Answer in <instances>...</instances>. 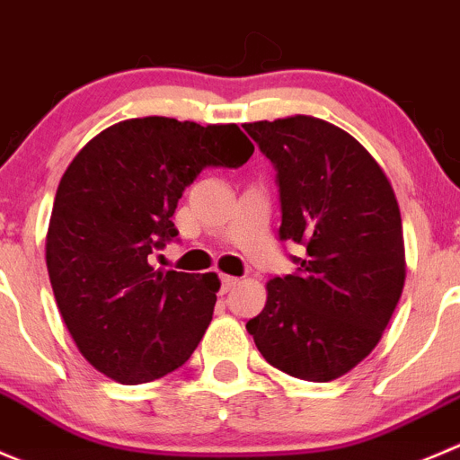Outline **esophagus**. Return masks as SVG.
<instances>
[{"instance_id":"obj_1","label":"esophagus","mask_w":460,"mask_h":460,"mask_svg":"<svg viewBox=\"0 0 460 460\" xmlns=\"http://www.w3.org/2000/svg\"><path fill=\"white\" fill-rule=\"evenodd\" d=\"M238 283H240V280L235 279V276L222 274V276H220V289H222V294H226V292H229V289H234Z\"/></svg>"}]
</instances>
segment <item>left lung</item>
I'll return each mask as SVG.
<instances>
[{"instance_id":"left-lung-1","label":"left lung","mask_w":460,"mask_h":460,"mask_svg":"<svg viewBox=\"0 0 460 460\" xmlns=\"http://www.w3.org/2000/svg\"><path fill=\"white\" fill-rule=\"evenodd\" d=\"M279 171L280 240L305 247L296 274L271 279L247 321L262 358L330 382L377 346L407 279L402 217L389 177L355 137L305 114L244 123Z\"/></svg>"}]
</instances>
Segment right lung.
Returning <instances> with one entry per match:
<instances>
[{"instance_id": "obj_1", "label": "right lung", "mask_w": 460, "mask_h": 460, "mask_svg": "<svg viewBox=\"0 0 460 460\" xmlns=\"http://www.w3.org/2000/svg\"><path fill=\"white\" fill-rule=\"evenodd\" d=\"M253 144L235 123L128 119L84 144L58 186L47 231V270L80 355L121 385L180 368L216 307V271L150 265L177 235L172 213L207 166L238 168Z\"/></svg>"}]
</instances>
